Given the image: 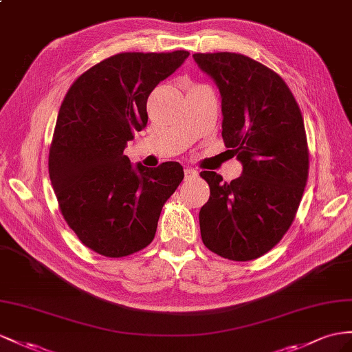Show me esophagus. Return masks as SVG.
I'll use <instances>...</instances> for the list:
<instances>
[{
  "instance_id": "34e87169",
  "label": "esophagus",
  "mask_w": 352,
  "mask_h": 352,
  "mask_svg": "<svg viewBox=\"0 0 352 352\" xmlns=\"http://www.w3.org/2000/svg\"><path fill=\"white\" fill-rule=\"evenodd\" d=\"M184 177H186V179L188 182V179H195V178L199 177V173H197V170L193 169V168H186L184 169Z\"/></svg>"
}]
</instances>
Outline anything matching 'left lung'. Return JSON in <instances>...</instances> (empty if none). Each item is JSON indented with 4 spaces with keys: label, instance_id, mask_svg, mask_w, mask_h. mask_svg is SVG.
<instances>
[{
    "label": "left lung",
    "instance_id": "left-lung-1",
    "mask_svg": "<svg viewBox=\"0 0 352 352\" xmlns=\"http://www.w3.org/2000/svg\"><path fill=\"white\" fill-rule=\"evenodd\" d=\"M219 86L224 146L242 164L230 183L202 170L210 199L199 212L201 236L212 253L248 262L272 250L290 229L309 170L300 108L275 71L241 53H195Z\"/></svg>",
    "mask_w": 352,
    "mask_h": 352
}]
</instances>
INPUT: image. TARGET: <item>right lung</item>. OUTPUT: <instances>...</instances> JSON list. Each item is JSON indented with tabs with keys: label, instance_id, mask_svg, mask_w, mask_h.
Masks as SVG:
<instances>
[{
	"label": "right lung",
	"instance_id": "obj_1",
	"mask_svg": "<svg viewBox=\"0 0 352 352\" xmlns=\"http://www.w3.org/2000/svg\"><path fill=\"white\" fill-rule=\"evenodd\" d=\"M187 50L119 53L89 68L60 104L49 151L59 210L77 238L105 257H126L156 235L162 208L184 178L178 162L131 165L123 150L148 122L147 99Z\"/></svg>",
	"mask_w": 352,
	"mask_h": 352
}]
</instances>
